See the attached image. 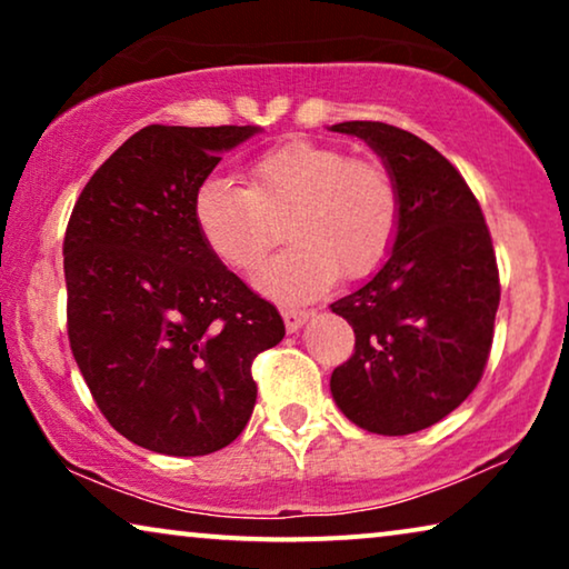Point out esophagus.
Masks as SVG:
<instances>
[{
  "label": "esophagus",
  "mask_w": 569,
  "mask_h": 569,
  "mask_svg": "<svg viewBox=\"0 0 569 569\" xmlns=\"http://www.w3.org/2000/svg\"><path fill=\"white\" fill-rule=\"evenodd\" d=\"M282 316H284V326H287V331H298L302 323L308 321L310 318V310H300V308H284L282 310Z\"/></svg>",
  "instance_id": "34e87169"
}]
</instances>
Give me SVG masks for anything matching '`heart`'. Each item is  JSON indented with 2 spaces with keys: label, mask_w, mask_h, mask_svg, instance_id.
Wrapping results in <instances>:
<instances>
[{
  "label": "heart",
  "mask_w": 569,
  "mask_h": 569,
  "mask_svg": "<svg viewBox=\"0 0 569 569\" xmlns=\"http://www.w3.org/2000/svg\"><path fill=\"white\" fill-rule=\"evenodd\" d=\"M191 209L204 246L236 271L259 267L287 222L295 246L261 271L259 284L302 300L337 277L365 279L380 269L399 236L401 191L383 162L287 142L251 160L246 186L207 176Z\"/></svg>",
  "instance_id": "heart-1"
}]
</instances>
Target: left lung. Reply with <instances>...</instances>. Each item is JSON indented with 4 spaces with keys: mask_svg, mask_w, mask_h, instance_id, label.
Instances as JSON below:
<instances>
[{
    "mask_svg": "<svg viewBox=\"0 0 569 569\" xmlns=\"http://www.w3.org/2000/svg\"><path fill=\"white\" fill-rule=\"evenodd\" d=\"M368 142L401 191V224L383 269L333 313L355 352L331 372L347 419L378 435L440 422L485 376L500 306V271L481 207L453 162L383 121L333 123Z\"/></svg>",
    "mask_w": 569,
    "mask_h": 569,
    "instance_id": "1",
    "label": "left lung"
}]
</instances>
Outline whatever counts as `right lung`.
Returning <instances> with one entry per match:
<instances>
[{
  "label": "right lung",
  "mask_w": 569,
  "mask_h": 569,
  "mask_svg": "<svg viewBox=\"0 0 569 569\" xmlns=\"http://www.w3.org/2000/svg\"><path fill=\"white\" fill-rule=\"evenodd\" d=\"M256 127L131 134L84 186L64 236L69 347L116 432L166 456L214 453L256 403L251 365L279 310L201 240L193 191Z\"/></svg>",
  "instance_id": "add662e5"
}]
</instances>
